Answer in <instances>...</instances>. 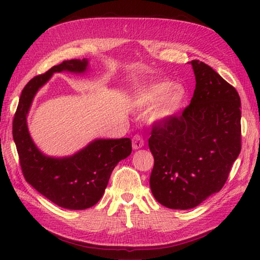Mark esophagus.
I'll list each match as a JSON object with an SVG mask.
<instances>
[{"label":"esophagus","instance_id":"34e87169","mask_svg":"<svg viewBox=\"0 0 260 260\" xmlns=\"http://www.w3.org/2000/svg\"><path fill=\"white\" fill-rule=\"evenodd\" d=\"M132 143H133L134 150H139V148L144 145V140H143V137L141 135L136 134L133 136V139H132Z\"/></svg>","mask_w":260,"mask_h":260}]
</instances>
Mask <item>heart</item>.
<instances>
[{
  "label": "heart",
  "mask_w": 260,
  "mask_h": 260,
  "mask_svg": "<svg viewBox=\"0 0 260 260\" xmlns=\"http://www.w3.org/2000/svg\"><path fill=\"white\" fill-rule=\"evenodd\" d=\"M185 92L181 87L171 88L170 82H158L145 88L137 96V104L143 107L154 106L151 118L167 120L178 113L184 102Z\"/></svg>",
  "instance_id": "heart-1"
}]
</instances>
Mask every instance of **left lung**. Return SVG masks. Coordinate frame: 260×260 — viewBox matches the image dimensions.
Here are the masks:
<instances>
[{
    "instance_id": "8db88e82",
    "label": "left lung",
    "mask_w": 260,
    "mask_h": 260,
    "mask_svg": "<svg viewBox=\"0 0 260 260\" xmlns=\"http://www.w3.org/2000/svg\"><path fill=\"white\" fill-rule=\"evenodd\" d=\"M191 103L180 116L152 125L148 147L154 156L150 185L170 209L199 206L222 189L241 150L238 91L200 60Z\"/></svg>"
}]
</instances>
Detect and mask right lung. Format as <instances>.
<instances>
[{"label": "right lung", "instance_id": "add662e5", "mask_svg": "<svg viewBox=\"0 0 260 260\" xmlns=\"http://www.w3.org/2000/svg\"><path fill=\"white\" fill-rule=\"evenodd\" d=\"M86 59H71L53 66L27 82L21 92L13 118V139L22 173L27 183L57 206L71 210L88 209L101 200L113 170L132 152L129 139L97 140L74 156H45L33 144L26 126L32 99L53 73H84Z\"/></svg>", "mask_w": 260, "mask_h": 260}]
</instances>
